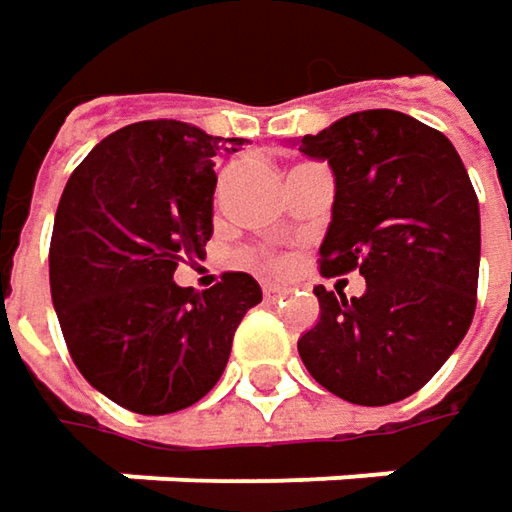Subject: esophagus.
<instances>
[{"label": "esophagus", "instance_id": "obj_1", "mask_svg": "<svg viewBox=\"0 0 512 512\" xmlns=\"http://www.w3.org/2000/svg\"><path fill=\"white\" fill-rule=\"evenodd\" d=\"M285 291H288L285 285H279V282H268V285H265V300H279Z\"/></svg>", "mask_w": 512, "mask_h": 512}]
</instances>
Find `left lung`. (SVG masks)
Segmentation results:
<instances>
[{
    "label": "left lung",
    "instance_id": "left-lung-1",
    "mask_svg": "<svg viewBox=\"0 0 512 512\" xmlns=\"http://www.w3.org/2000/svg\"><path fill=\"white\" fill-rule=\"evenodd\" d=\"M300 151L326 160L335 203L326 276L367 279L361 297L314 288L320 320L297 341L314 382L352 405H390L428 382L463 341L478 294L481 212L455 145L396 110H361Z\"/></svg>",
    "mask_w": 512,
    "mask_h": 512
}]
</instances>
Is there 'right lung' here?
<instances>
[{
  "instance_id": "add662e5",
  "label": "right lung",
  "mask_w": 512,
  "mask_h": 512,
  "mask_svg": "<svg viewBox=\"0 0 512 512\" xmlns=\"http://www.w3.org/2000/svg\"><path fill=\"white\" fill-rule=\"evenodd\" d=\"M244 139L154 119L101 139L60 195L49 247L57 320L81 376L133 414H174L221 379L250 274L180 288L174 271L212 236L215 160Z\"/></svg>"
}]
</instances>
